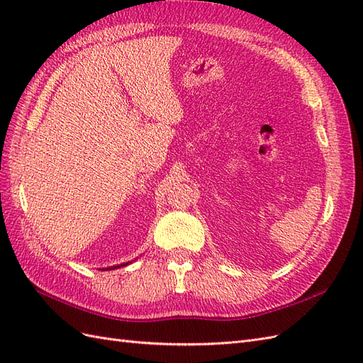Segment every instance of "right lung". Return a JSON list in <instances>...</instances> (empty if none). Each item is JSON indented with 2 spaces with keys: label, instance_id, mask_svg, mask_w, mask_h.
<instances>
[{
  "label": "right lung",
  "instance_id": "add662e5",
  "mask_svg": "<svg viewBox=\"0 0 363 363\" xmlns=\"http://www.w3.org/2000/svg\"><path fill=\"white\" fill-rule=\"evenodd\" d=\"M119 267H125V265H118V267H112V268H106V269H115V268H119Z\"/></svg>",
  "mask_w": 363,
  "mask_h": 363
}]
</instances>
